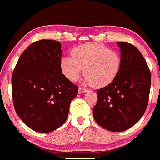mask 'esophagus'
Instances as JSON below:
<instances>
[{"label": "esophagus", "mask_w": 160, "mask_h": 160, "mask_svg": "<svg viewBox=\"0 0 160 160\" xmlns=\"http://www.w3.org/2000/svg\"><path fill=\"white\" fill-rule=\"evenodd\" d=\"M87 92V89L82 88V87H79V88H78V94L85 93V92Z\"/></svg>", "instance_id": "1"}]
</instances>
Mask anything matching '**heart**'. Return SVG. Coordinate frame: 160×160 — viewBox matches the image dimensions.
I'll list each match as a JSON object with an SVG mask.
<instances>
[{"label": "heart", "instance_id": "1", "mask_svg": "<svg viewBox=\"0 0 160 160\" xmlns=\"http://www.w3.org/2000/svg\"><path fill=\"white\" fill-rule=\"evenodd\" d=\"M71 56L61 58L60 67L68 79L75 82L84 68L85 82L100 88L116 79L122 68V57L100 43H85L74 47Z\"/></svg>", "mask_w": 160, "mask_h": 160}]
</instances>
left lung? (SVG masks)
I'll list each match as a JSON object with an SVG mask.
<instances>
[{"label": "left lung", "instance_id": "left-lung-1", "mask_svg": "<svg viewBox=\"0 0 160 160\" xmlns=\"http://www.w3.org/2000/svg\"><path fill=\"white\" fill-rule=\"evenodd\" d=\"M122 68L116 79L97 91L98 100L93 108L95 122L111 132L130 128L143 117L147 108L151 73L143 56L135 46L117 42Z\"/></svg>", "mask_w": 160, "mask_h": 160}]
</instances>
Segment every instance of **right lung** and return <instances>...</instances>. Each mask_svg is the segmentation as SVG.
Returning a JSON list of instances; mask_svg holds the SVG:
<instances>
[{"label":"right lung","mask_w":160,"mask_h":160,"mask_svg":"<svg viewBox=\"0 0 160 160\" xmlns=\"http://www.w3.org/2000/svg\"><path fill=\"white\" fill-rule=\"evenodd\" d=\"M62 50L57 41L41 40L21 54L12 78L15 111L38 132H50L64 124L78 87L61 72Z\"/></svg>","instance_id":"right-lung-1"}]
</instances>
